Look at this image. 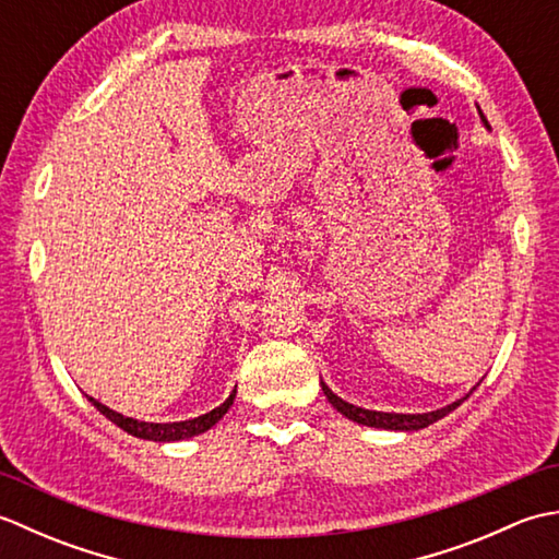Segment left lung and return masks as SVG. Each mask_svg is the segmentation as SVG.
<instances>
[{
  "label": "left lung",
  "mask_w": 559,
  "mask_h": 559,
  "mask_svg": "<svg viewBox=\"0 0 559 559\" xmlns=\"http://www.w3.org/2000/svg\"><path fill=\"white\" fill-rule=\"evenodd\" d=\"M480 112V108H478ZM480 120L483 124L488 127V120H485L483 112H480ZM490 129V127H488ZM322 391L324 396L329 399L331 406H334L338 413L346 415L348 420L353 423H360L367 427H379V430H403V432H411V430H423V427L432 425L437 420H442L444 415H449L451 411H456L463 401H466L471 394H466L463 399L449 403L444 408H437L430 413H384V411H370V408H360V406H353V403L343 401L341 396H336L334 391H331L324 382H322Z\"/></svg>",
  "instance_id": "left-lung-1"
}]
</instances>
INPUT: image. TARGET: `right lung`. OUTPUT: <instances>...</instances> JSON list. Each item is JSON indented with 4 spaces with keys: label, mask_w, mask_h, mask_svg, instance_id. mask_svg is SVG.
<instances>
[{
    "label": "right lung",
    "mask_w": 559,
    "mask_h": 559,
    "mask_svg": "<svg viewBox=\"0 0 559 559\" xmlns=\"http://www.w3.org/2000/svg\"><path fill=\"white\" fill-rule=\"evenodd\" d=\"M235 394H237V389H233V394L225 399L218 408L199 415V418L180 420V423H146V420L127 418V415L108 408L105 403L96 401L93 396H88V401L105 415V418L112 420L117 427H122V430L129 432L132 437L151 439V442H180V439H189V437H197L201 432L211 430V427L216 425L225 413H228V408L233 406V401H235Z\"/></svg>",
    "instance_id": "right-lung-1"
}]
</instances>
